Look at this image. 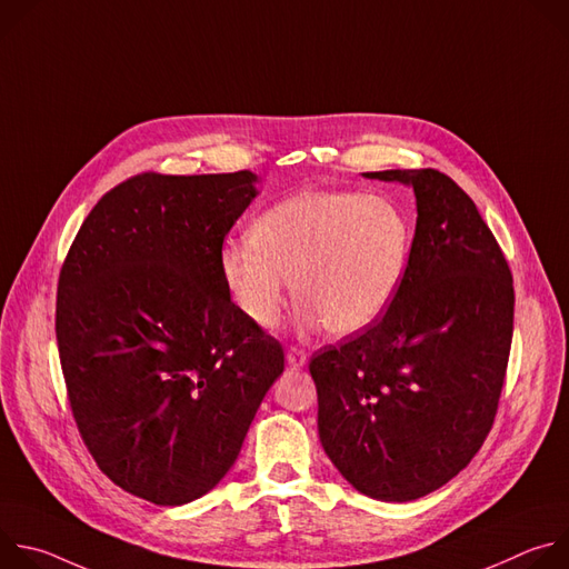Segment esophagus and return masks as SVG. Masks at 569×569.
<instances>
[{"label": "esophagus", "mask_w": 569, "mask_h": 569, "mask_svg": "<svg viewBox=\"0 0 569 569\" xmlns=\"http://www.w3.org/2000/svg\"><path fill=\"white\" fill-rule=\"evenodd\" d=\"M286 360H288L290 367H306L308 356H306V351H301V349H297V347H290L288 353H286Z\"/></svg>", "instance_id": "1"}]
</instances>
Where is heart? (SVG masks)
Returning a JSON list of instances; mask_svg holds the SVG:
<instances>
[{
    "label": "heart",
    "instance_id": "obj_1",
    "mask_svg": "<svg viewBox=\"0 0 569 569\" xmlns=\"http://www.w3.org/2000/svg\"><path fill=\"white\" fill-rule=\"evenodd\" d=\"M410 252L412 222L391 198L308 189L268 207L250 238H227L220 272L261 329L281 321L292 277L301 327L351 336L389 308Z\"/></svg>",
    "mask_w": 569,
    "mask_h": 569
}]
</instances>
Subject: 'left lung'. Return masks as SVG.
<instances>
[{"label":"left lung","mask_w":569,"mask_h":569,"mask_svg":"<svg viewBox=\"0 0 569 569\" xmlns=\"http://www.w3.org/2000/svg\"><path fill=\"white\" fill-rule=\"evenodd\" d=\"M367 178L415 187L408 270L371 327L310 358L323 450L373 500L423 498L489 437L513 338V277L466 196L435 169Z\"/></svg>","instance_id":"1"}]
</instances>
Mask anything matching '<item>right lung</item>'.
<instances>
[{
  "label": "right lung",
  "mask_w": 569,
  "mask_h": 569,
  "mask_svg": "<svg viewBox=\"0 0 569 569\" xmlns=\"http://www.w3.org/2000/svg\"><path fill=\"white\" fill-rule=\"evenodd\" d=\"M254 182L132 176L97 202L60 268L56 338L80 439L103 475L159 507L213 489L283 373L281 342L220 272Z\"/></svg>",
  "instance_id": "1"
}]
</instances>
